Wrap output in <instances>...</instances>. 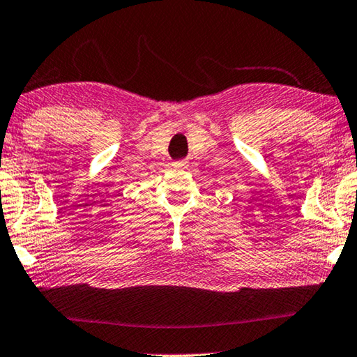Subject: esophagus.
Masks as SVG:
<instances>
[{"label":"esophagus","mask_w":357,"mask_h":357,"mask_svg":"<svg viewBox=\"0 0 357 357\" xmlns=\"http://www.w3.org/2000/svg\"><path fill=\"white\" fill-rule=\"evenodd\" d=\"M173 167L176 169H185L189 167V162L188 160H178V162L173 163Z\"/></svg>","instance_id":"1"}]
</instances>
